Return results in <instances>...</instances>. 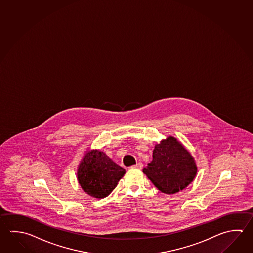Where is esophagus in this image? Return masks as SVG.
<instances>
[{"mask_svg": "<svg viewBox=\"0 0 253 253\" xmlns=\"http://www.w3.org/2000/svg\"><path fill=\"white\" fill-rule=\"evenodd\" d=\"M142 167H143V164H142L141 163H138V164L130 166V168L131 169H142Z\"/></svg>", "mask_w": 253, "mask_h": 253, "instance_id": "34e87169", "label": "esophagus"}]
</instances>
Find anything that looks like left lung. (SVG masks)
I'll use <instances>...</instances> for the list:
<instances>
[{"label": "left lung", "mask_w": 253, "mask_h": 253, "mask_svg": "<svg viewBox=\"0 0 253 253\" xmlns=\"http://www.w3.org/2000/svg\"><path fill=\"white\" fill-rule=\"evenodd\" d=\"M143 172L161 192L175 194L195 178L197 167L192 155L176 138L169 137L156 145L153 160Z\"/></svg>", "instance_id": "obj_1"}]
</instances>
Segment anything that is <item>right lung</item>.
<instances>
[{"label": "right lung", "instance_id": "1", "mask_svg": "<svg viewBox=\"0 0 253 253\" xmlns=\"http://www.w3.org/2000/svg\"><path fill=\"white\" fill-rule=\"evenodd\" d=\"M125 169L100 151L87 153L78 169V181L88 195L104 198L111 193Z\"/></svg>", "mask_w": 253, "mask_h": 253}]
</instances>
